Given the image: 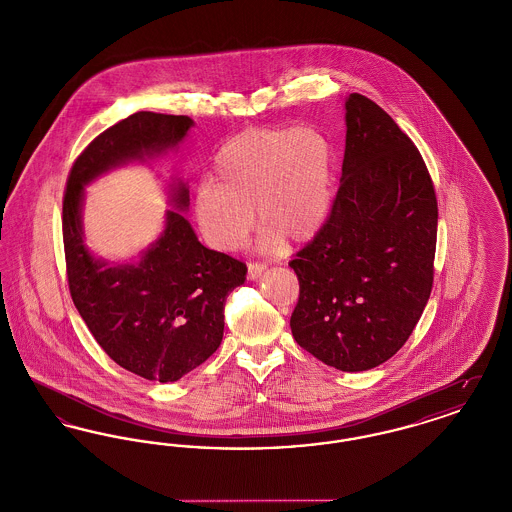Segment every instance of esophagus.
Listing matches in <instances>:
<instances>
[{"instance_id":"esophagus-1","label":"esophagus","mask_w":512,"mask_h":512,"mask_svg":"<svg viewBox=\"0 0 512 512\" xmlns=\"http://www.w3.org/2000/svg\"><path fill=\"white\" fill-rule=\"evenodd\" d=\"M265 270H267V265H263V263H247V278L257 280Z\"/></svg>"}]
</instances>
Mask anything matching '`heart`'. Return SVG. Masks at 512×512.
Wrapping results in <instances>:
<instances>
[{"instance_id":"heart-1","label":"heart","mask_w":512,"mask_h":512,"mask_svg":"<svg viewBox=\"0 0 512 512\" xmlns=\"http://www.w3.org/2000/svg\"><path fill=\"white\" fill-rule=\"evenodd\" d=\"M213 180L199 182L195 219L213 247L230 251L257 220L263 244L311 240L332 207L334 155L313 126L249 128L220 146Z\"/></svg>"}]
</instances>
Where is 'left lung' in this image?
Instances as JSON below:
<instances>
[{"mask_svg": "<svg viewBox=\"0 0 512 512\" xmlns=\"http://www.w3.org/2000/svg\"><path fill=\"white\" fill-rule=\"evenodd\" d=\"M345 155L332 211L290 261L295 341L324 365L386 363L430 299L438 199L420 151L372 99H345Z\"/></svg>", "mask_w": 512, "mask_h": 512, "instance_id": "left-lung-1", "label": "left lung"}]
</instances>
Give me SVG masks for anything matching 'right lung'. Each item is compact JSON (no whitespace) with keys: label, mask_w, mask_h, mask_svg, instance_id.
<instances>
[{"label":"right lung","mask_w":512,"mask_h":512,"mask_svg":"<svg viewBox=\"0 0 512 512\" xmlns=\"http://www.w3.org/2000/svg\"><path fill=\"white\" fill-rule=\"evenodd\" d=\"M194 121L138 111L101 132L74 161L63 197V244L74 307L117 365L161 384L205 363L222 341L224 303L245 282L242 261L207 249L182 213L186 184L171 188L163 234L138 263L107 265L84 245V186L130 161L178 146Z\"/></svg>","instance_id":"1"}]
</instances>
